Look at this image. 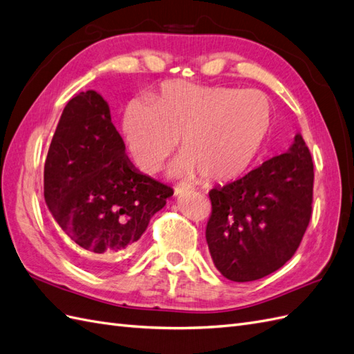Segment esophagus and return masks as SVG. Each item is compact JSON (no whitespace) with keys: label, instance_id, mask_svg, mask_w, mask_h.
Wrapping results in <instances>:
<instances>
[{"label":"esophagus","instance_id":"esophagus-1","mask_svg":"<svg viewBox=\"0 0 354 354\" xmlns=\"http://www.w3.org/2000/svg\"><path fill=\"white\" fill-rule=\"evenodd\" d=\"M187 192H189V187H185V185H178L176 188H175V196H183L184 193H187Z\"/></svg>","mask_w":354,"mask_h":354}]
</instances>
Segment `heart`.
<instances>
[{
    "label": "heart",
    "mask_w": 354,
    "mask_h": 354,
    "mask_svg": "<svg viewBox=\"0 0 354 354\" xmlns=\"http://www.w3.org/2000/svg\"><path fill=\"white\" fill-rule=\"evenodd\" d=\"M275 113L257 91L174 80L152 98L127 104L122 131L131 157L145 174L157 171L180 139L171 174L209 183L245 175L263 151Z\"/></svg>",
    "instance_id": "b5f03b06"
}]
</instances>
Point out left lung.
<instances>
[{"instance_id":"left-lung-1","label":"left lung","mask_w":354,"mask_h":354,"mask_svg":"<svg viewBox=\"0 0 354 354\" xmlns=\"http://www.w3.org/2000/svg\"><path fill=\"white\" fill-rule=\"evenodd\" d=\"M314 165L301 134L287 152L209 192L206 242L236 283L263 278L293 257L311 218Z\"/></svg>"}]
</instances>
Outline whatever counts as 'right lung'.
Listing matches in <instances>:
<instances>
[{
  "instance_id": "right-lung-1",
  "label": "right lung",
  "mask_w": 354,
  "mask_h": 354,
  "mask_svg": "<svg viewBox=\"0 0 354 354\" xmlns=\"http://www.w3.org/2000/svg\"><path fill=\"white\" fill-rule=\"evenodd\" d=\"M171 196L125 156L102 95L89 89L70 100L44 161V202L85 268H113Z\"/></svg>"
}]
</instances>
